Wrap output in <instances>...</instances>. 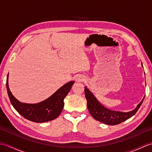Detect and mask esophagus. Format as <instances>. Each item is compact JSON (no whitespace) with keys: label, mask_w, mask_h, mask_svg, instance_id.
Here are the masks:
<instances>
[{"label":"esophagus","mask_w":152,"mask_h":152,"mask_svg":"<svg viewBox=\"0 0 152 152\" xmlns=\"http://www.w3.org/2000/svg\"><path fill=\"white\" fill-rule=\"evenodd\" d=\"M85 80V77L82 76V75H80V74H78V75H77L75 77V81L76 82H83Z\"/></svg>","instance_id":"1"}]
</instances>
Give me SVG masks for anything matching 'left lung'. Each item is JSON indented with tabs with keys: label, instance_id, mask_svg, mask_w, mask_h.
Masks as SVG:
<instances>
[{
	"label": "left lung",
	"instance_id": "8db88e82",
	"mask_svg": "<svg viewBox=\"0 0 152 152\" xmlns=\"http://www.w3.org/2000/svg\"><path fill=\"white\" fill-rule=\"evenodd\" d=\"M85 95L87 99V106L92 117L102 124L110 125H115L121 124L136 114L142 103L144 99L138 104L137 108L129 112H121L110 110L104 107L95 97L93 93L85 87Z\"/></svg>",
	"mask_w": 152,
	"mask_h": 152
}]
</instances>
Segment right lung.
Here are the masks:
<instances>
[{
    "label": "right lung",
    "instance_id": "1",
    "mask_svg": "<svg viewBox=\"0 0 152 152\" xmlns=\"http://www.w3.org/2000/svg\"><path fill=\"white\" fill-rule=\"evenodd\" d=\"M8 78V74L6 79V89L12 106L23 117L36 123L53 120L60 115L64 107V99L69 93L74 83V81L66 83L44 101L37 104H27L19 102L13 96L10 91Z\"/></svg>",
    "mask_w": 152,
    "mask_h": 152
}]
</instances>
